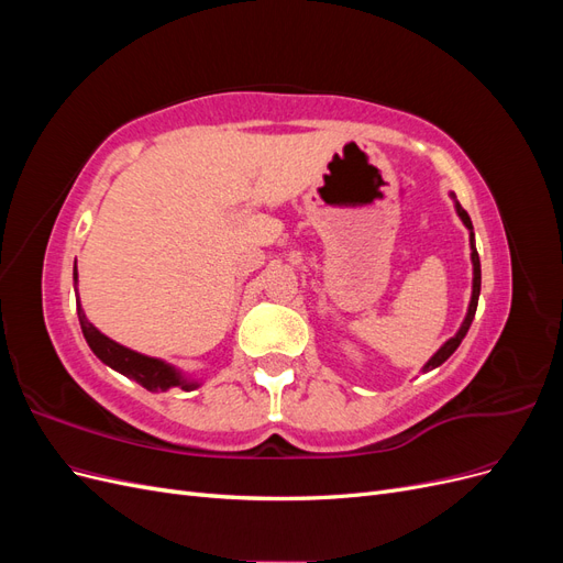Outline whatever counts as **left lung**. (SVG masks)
I'll list each match as a JSON object with an SVG mask.
<instances>
[{"label":"left lung","mask_w":563,"mask_h":563,"mask_svg":"<svg viewBox=\"0 0 563 563\" xmlns=\"http://www.w3.org/2000/svg\"><path fill=\"white\" fill-rule=\"evenodd\" d=\"M451 197H453V201H455V211H457L460 220H463L465 228L470 230V249H472V267H474V279H472V300H470V308H467V317H465V321H463V327H460V331H457L453 338H449L446 343L437 350V354L432 356V360H430L428 364L422 366V371H432V368H437V366L444 364V362L449 360V356L457 350V345L463 343V338L467 335V331H470V327H472V319H474V312H476V302H479V291H482V263H479V253H476V246H474V232H472L474 228H472V220H470L467 211L457 203L455 195H451Z\"/></svg>","instance_id":"8db88e82"}]
</instances>
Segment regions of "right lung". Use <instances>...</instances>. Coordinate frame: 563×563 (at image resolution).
<instances>
[{"instance_id": "right-lung-1", "label": "right lung", "mask_w": 563, "mask_h": 563, "mask_svg": "<svg viewBox=\"0 0 563 563\" xmlns=\"http://www.w3.org/2000/svg\"><path fill=\"white\" fill-rule=\"evenodd\" d=\"M75 286H77V263H75ZM77 291V288H75ZM77 317L81 323V333L87 338L89 347L93 350V354L98 356L100 362L108 364L110 368L119 371L122 376L135 380L139 385H143L150 391H166L172 387H180V389H195L199 387L197 380H187L180 376V371H176L174 366H168L162 360H155V356H145L141 352H133L124 345L114 343L108 335L100 333L93 323L84 314L79 298H77Z\"/></svg>"}]
</instances>
